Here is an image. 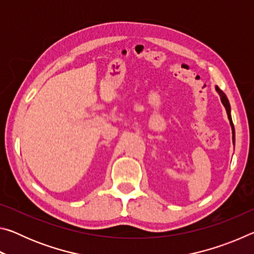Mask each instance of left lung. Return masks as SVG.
<instances>
[{"label": "left lung", "instance_id": "8db88e82", "mask_svg": "<svg viewBox=\"0 0 254 254\" xmlns=\"http://www.w3.org/2000/svg\"><path fill=\"white\" fill-rule=\"evenodd\" d=\"M216 88V92L220 94L221 96V101L223 103V105H224L225 110H226V113H227V117H229V120H230V123H231V127H232V140H233V143L235 142V131H234V126H233V122H232V117H231V106H230V103H229V100H227V97L224 93H223V91H221L220 88L215 87Z\"/></svg>", "mask_w": 254, "mask_h": 254}]
</instances>
